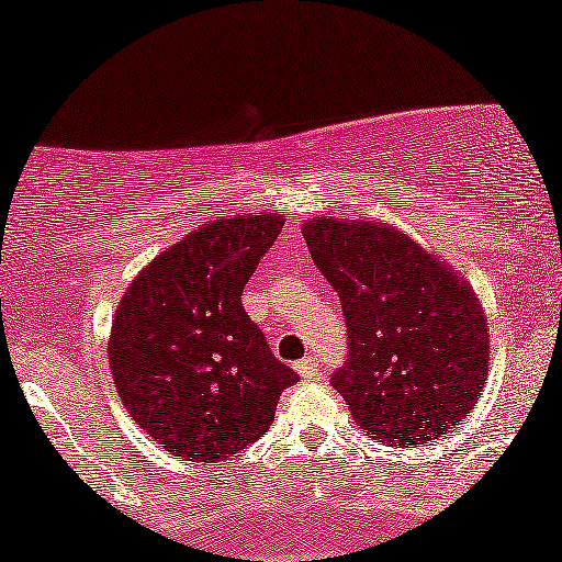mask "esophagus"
I'll return each instance as SVG.
<instances>
[{"mask_svg":"<svg viewBox=\"0 0 562 562\" xmlns=\"http://www.w3.org/2000/svg\"><path fill=\"white\" fill-rule=\"evenodd\" d=\"M294 368H296V373L302 375V379H306V381H310V379H317V375H319V360L314 358V356H306V358H302Z\"/></svg>","mask_w":562,"mask_h":562,"instance_id":"obj_1","label":"esophagus"}]
</instances>
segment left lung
I'll return each instance as SVG.
<instances>
[{"mask_svg":"<svg viewBox=\"0 0 562 562\" xmlns=\"http://www.w3.org/2000/svg\"><path fill=\"white\" fill-rule=\"evenodd\" d=\"M314 263L337 291L348 360L333 375L358 427L386 445L437 440L488 375L486 314L473 289L381 222H306Z\"/></svg>","mask_w":562,"mask_h":562,"instance_id":"left-lung-1","label":"left lung"}]
</instances>
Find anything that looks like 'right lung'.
Returning a JSON list of instances; mask_svg holds the SVG:
<instances>
[{"label":"right lung","mask_w":562,"mask_h":562,"mask_svg":"<svg viewBox=\"0 0 562 562\" xmlns=\"http://www.w3.org/2000/svg\"><path fill=\"white\" fill-rule=\"evenodd\" d=\"M283 227L235 214L160 252L122 296L110 368L127 414L171 456L233 458L266 435L299 381L243 310V289Z\"/></svg>","instance_id":"add662e5"}]
</instances>
